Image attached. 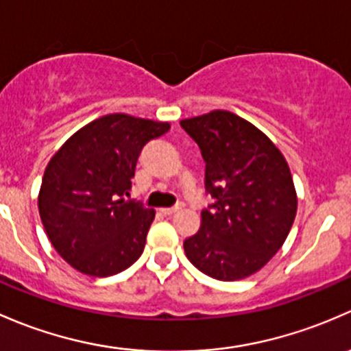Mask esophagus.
I'll use <instances>...</instances> for the list:
<instances>
[{"label": "esophagus", "mask_w": 351, "mask_h": 351, "mask_svg": "<svg viewBox=\"0 0 351 351\" xmlns=\"http://www.w3.org/2000/svg\"><path fill=\"white\" fill-rule=\"evenodd\" d=\"M180 208H182V206H174V208H162L160 209V211L162 213H164V215L165 216H171V215H174V213H177V211H179V209Z\"/></svg>", "instance_id": "1"}]
</instances>
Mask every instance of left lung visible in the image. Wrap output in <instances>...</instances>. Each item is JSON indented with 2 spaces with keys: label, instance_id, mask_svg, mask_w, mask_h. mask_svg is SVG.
I'll return each mask as SVG.
<instances>
[{
  "label": "left lung",
  "instance_id": "obj_1",
  "mask_svg": "<svg viewBox=\"0 0 351 351\" xmlns=\"http://www.w3.org/2000/svg\"><path fill=\"white\" fill-rule=\"evenodd\" d=\"M206 162L204 186L215 197L201 226L186 238L189 262L213 279L240 280L280 250L298 213V194L282 152L238 114L215 110L180 120Z\"/></svg>",
  "mask_w": 351,
  "mask_h": 351
}]
</instances>
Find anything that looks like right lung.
I'll return each mask as SVG.
<instances>
[{
	"mask_svg": "<svg viewBox=\"0 0 351 351\" xmlns=\"http://www.w3.org/2000/svg\"><path fill=\"white\" fill-rule=\"evenodd\" d=\"M171 123L104 114L53 154L43 172L38 213L57 254L89 277H110L138 260L155 209L126 201L136 160Z\"/></svg>",
	"mask_w": 351,
	"mask_h": 351,
	"instance_id": "obj_1",
	"label": "right lung"
}]
</instances>
